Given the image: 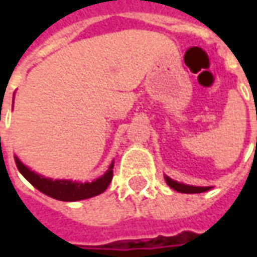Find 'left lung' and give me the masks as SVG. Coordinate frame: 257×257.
Listing matches in <instances>:
<instances>
[{"instance_id":"obj_1","label":"left lung","mask_w":257,"mask_h":257,"mask_svg":"<svg viewBox=\"0 0 257 257\" xmlns=\"http://www.w3.org/2000/svg\"><path fill=\"white\" fill-rule=\"evenodd\" d=\"M164 178H165V182L167 184L173 189L175 191H178V193H186V194H198V193H205V191H208V190L212 189V186L209 187H199V186H190V184H184V183H179L176 180H173L167 175H164Z\"/></svg>"}]
</instances>
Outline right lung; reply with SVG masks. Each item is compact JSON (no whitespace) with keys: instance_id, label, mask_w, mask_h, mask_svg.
Listing matches in <instances>:
<instances>
[{"instance_id":"add662e5","label":"right lung","mask_w":257,"mask_h":257,"mask_svg":"<svg viewBox=\"0 0 257 257\" xmlns=\"http://www.w3.org/2000/svg\"><path fill=\"white\" fill-rule=\"evenodd\" d=\"M15 162L19 172L30 182L37 190H40L51 198L59 199V201H79V199L92 198L95 195H99L108 187V184L112 180V168L114 161L110 164L104 175L97 178L93 182H77V180H67V179H51L45 178L40 173L31 171L30 168L26 167L18 157L15 156Z\"/></svg>"}]
</instances>
